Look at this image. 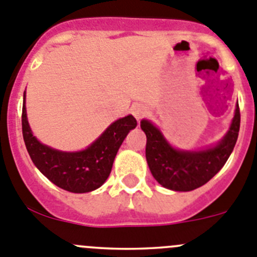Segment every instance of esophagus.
I'll list each match as a JSON object with an SVG mask.
<instances>
[{"label": "esophagus", "instance_id": "obj_1", "mask_svg": "<svg viewBox=\"0 0 257 257\" xmlns=\"http://www.w3.org/2000/svg\"><path fill=\"white\" fill-rule=\"evenodd\" d=\"M131 112H133V114L135 116L136 119H141V118H144V117L148 114V108L143 104H136L134 105Z\"/></svg>", "mask_w": 257, "mask_h": 257}]
</instances>
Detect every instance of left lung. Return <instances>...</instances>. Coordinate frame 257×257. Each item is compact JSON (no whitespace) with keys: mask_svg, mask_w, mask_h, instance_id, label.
<instances>
[{"mask_svg":"<svg viewBox=\"0 0 257 257\" xmlns=\"http://www.w3.org/2000/svg\"><path fill=\"white\" fill-rule=\"evenodd\" d=\"M239 123L237 104L232 124L219 144L201 152H182L173 149L154 124L143 119L140 126L147 135L145 155L153 177L173 191H192L205 185L228 161L238 138Z\"/></svg>","mask_w":257,"mask_h":257,"instance_id":"8db88e82","label":"left lung"}]
</instances>
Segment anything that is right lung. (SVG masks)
Returning a JSON list of instances; mask_svg holds the SVG:
<instances>
[{
	"label": "right lung",
	"instance_id": "obj_1",
	"mask_svg": "<svg viewBox=\"0 0 257 257\" xmlns=\"http://www.w3.org/2000/svg\"><path fill=\"white\" fill-rule=\"evenodd\" d=\"M136 124L135 117L130 114L113 122L88 149L76 153L58 152L41 144L33 136L27 119L24 94L21 126L25 147L33 163L51 182L75 194L90 192L105 182L119 147Z\"/></svg>",
	"mask_w": 257,
	"mask_h": 257
}]
</instances>
